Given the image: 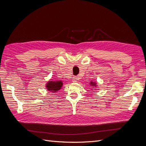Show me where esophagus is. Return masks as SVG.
Returning a JSON list of instances; mask_svg holds the SVG:
<instances>
[{
	"label": "esophagus",
	"instance_id": "obj_1",
	"mask_svg": "<svg viewBox=\"0 0 146 146\" xmlns=\"http://www.w3.org/2000/svg\"><path fill=\"white\" fill-rule=\"evenodd\" d=\"M78 80V78L77 77H74L72 78V82H77Z\"/></svg>",
	"mask_w": 146,
	"mask_h": 146
}]
</instances>
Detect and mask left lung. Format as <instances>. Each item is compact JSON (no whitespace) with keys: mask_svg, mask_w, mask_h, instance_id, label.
Returning <instances> with one entry per match:
<instances>
[{"mask_svg":"<svg viewBox=\"0 0 146 146\" xmlns=\"http://www.w3.org/2000/svg\"><path fill=\"white\" fill-rule=\"evenodd\" d=\"M90 85L91 86H93V87H96L97 86V83H96V82H90Z\"/></svg>","mask_w":146,"mask_h":146,"instance_id":"8db88e82","label":"left lung"}]
</instances>
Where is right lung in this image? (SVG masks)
Here are the masks:
<instances>
[{
    "label": "right lung",
    "mask_w": 146,
    "mask_h": 146,
    "mask_svg": "<svg viewBox=\"0 0 146 146\" xmlns=\"http://www.w3.org/2000/svg\"><path fill=\"white\" fill-rule=\"evenodd\" d=\"M63 83L62 81H58V80H49L46 85V89L48 91H50L52 92H56L60 90H61V87L63 86Z\"/></svg>",
    "instance_id": "add662e5"
}]
</instances>
